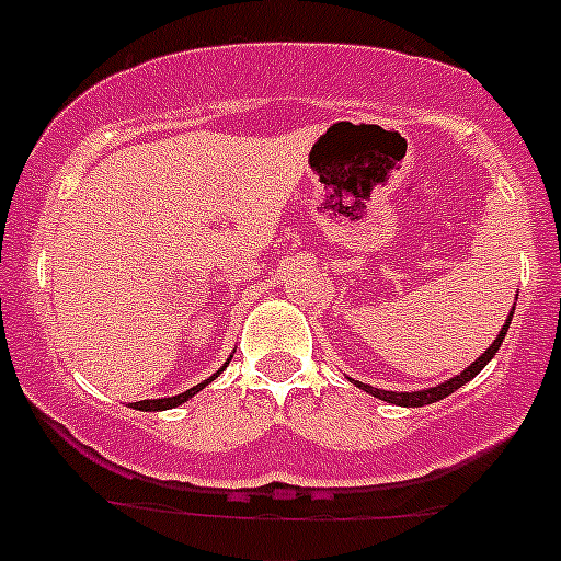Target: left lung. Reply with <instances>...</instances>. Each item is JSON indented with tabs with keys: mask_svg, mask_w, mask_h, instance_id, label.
<instances>
[{
	"mask_svg": "<svg viewBox=\"0 0 561 561\" xmlns=\"http://www.w3.org/2000/svg\"><path fill=\"white\" fill-rule=\"evenodd\" d=\"M513 312H515V307H513ZM513 312L507 314V323H504V329L496 334L493 345L488 347V351L482 353V356L477 358V362H471L469 367L463 369V373L455 375V378H449V380H444V383L431 386V389H419V391H386V389H375V386L362 383V380H356V386H358V389L367 391V394L378 397V400L394 402V405H405V408H422V405H431V402L444 400V397H449V394H453V391H458L460 386L469 383V380L474 378V375L480 373V369L485 367V364L491 362L493 356H496L499 347H502V342H504V336H507V329H510V320H513Z\"/></svg>",
	"mask_w": 561,
	"mask_h": 561,
	"instance_id": "obj_1",
	"label": "left lung"
}]
</instances>
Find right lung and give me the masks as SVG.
Masks as SVG:
<instances>
[{
    "mask_svg": "<svg viewBox=\"0 0 561 561\" xmlns=\"http://www.w3.org/2000/svg\"><path fill=\"white\" fill-rule=\"evenodd\" d=\"M227 364H230V362H227ZM227 364H225V367H227ZM225 367H221L219 373H216V375H210L208 380H203V383H197V386H192V389H186V391H183V394H175V397H161V400H139V402H130V408H136V411H167V408L181 405V402L192 400V397L197 394L199 389H205V386H208L210 380L219 378V375L225 373Z\"/></svg>",
    "mask_w": 561,
    "mask_h": 561,
    "instance_id": "right-lung-1",
    "label": "right lung"
}]
</instances>
